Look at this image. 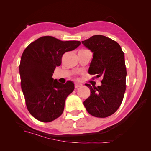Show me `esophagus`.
<instances>
[{"label": "esophagus", "mask_w": 151, "mask_h": 151, "mask_svg": "<svg viewBox=\"0 0 151 151\" xmlns=\"http://www.w3.org/2000/svg\"><path fill=\"white\" fill-rule=\"evenodd\" d=\"M83 86V84H79V83H75V88H81V87Z\"/></svg>", "instance_id": "esophagus-1"}]
</instances>
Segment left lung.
<instances>
[{"instance_id": "left-lung-1", "label": "left lung", "mask_w": 151, "mask_h": 151, "mask_svg": "<svg viewBox=\"0 0 151 151\" xmlns=\"http://www.w3.org/2000/svg\"><path fill=\"white\" fill-rule=\"evenodd\" d=\"M93 53L89 74L102 77L101 85L86 84L91 94L84 101L90 115L106 118L120 107L126 89L127 70L124 53L120 45L103 35H94L82 42Z\"/></svg>"}]
</instances>
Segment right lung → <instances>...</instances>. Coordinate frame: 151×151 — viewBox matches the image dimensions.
<instances>
[{
	"label": "right lung",
	"mask_w": 151,
	"mask_h": 151,
	"mask_svg": "<svg viewBox=\"0 0 151 151\" xmlns=\"http://www.w3.org/2000/svg\"><path fill=\"white\" fill-rule=\"evenodd\" d=\"M79 41L63 42L53 36L39 38L22 53L19 74L27 108L36 120L52 122L64 109L67 97L74 89L73 82L61 84L52 76L65 52L78 47Z\"/></svg>",
	"instance_id": "1"
}]
</instances>
